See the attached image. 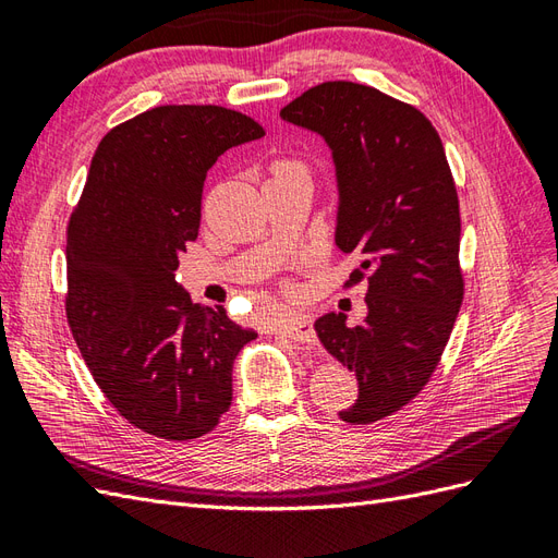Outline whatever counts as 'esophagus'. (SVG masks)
<instances>
[{
    "instance_id": "esophagus-1",
    "label": "esophagus",
    "mask_w": 558,
    "mask_h": 558,
    "mask_svg": "<svg viewBox=\"0 0 558 558\" xmlns=\"http://www.w3.org/2000/svg\"><path fill=\"white\" fill-rule=\"evenodd\" d=\"M279 332L286 335V337H291V340H295V342H314L316 340L312 318L305 316V314L286 316L279 324Z\"/></svg>"
}]
</instances>
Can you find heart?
<instances>
[{"instance_id":"b5f03b06","label":"heart","mask_w":558,"mask_h":558,"mask_svg":"<svg viewBox=\"0 0 558 558\" xmlns=\"http://www.w3.org/2000/svg\"><path fill=\"white\" fill-rule=\"evenodd\" d=\"M295 172H305V167L298 160H277L272 167V177H281V174H295Z\"/></svg>"}]
</instances>
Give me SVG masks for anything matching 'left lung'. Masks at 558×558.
<instances>
[{
    "mask_svg": "<svg viewBox=\"0 0 558 558\" xmlns=\"http://www.w3.org/2000/svg\"><path fill=\"white\" fill-rule=\"evenodd\" d=\"M332 150L335 244L367 277L359 326L328 312L320 344L359 379L347 424H373L404 408L440 363L463 302L459 195L440 134L418 109L351 81H328L281 109Z\"/></svg>",
    "mask_w": 558,
    "mask_h": 558,
    "instance_id": "1",
    "label": "left lung"
}]
</instances>
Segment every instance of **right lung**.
<instances>
[{
	"mask_svg": "<svg viewBox=\"0 0 558 558\" xmlns=\"http://www.w3.org/2000/svg\"><path fill=\"white\" fill-rule=\"evenodd\" d=\"M253 118L211 105H167L99 142L66 228V320L113 408L162 440L214 430L232 400V363L256 340L221 305L177 283L197 240L202 189L228 148L260 140Z\"/></svg>",
	"mask_w": 558,
	"mask_h": 558,
	"instance_id": "1",
	"label": "right lung"
}]
</instances>
